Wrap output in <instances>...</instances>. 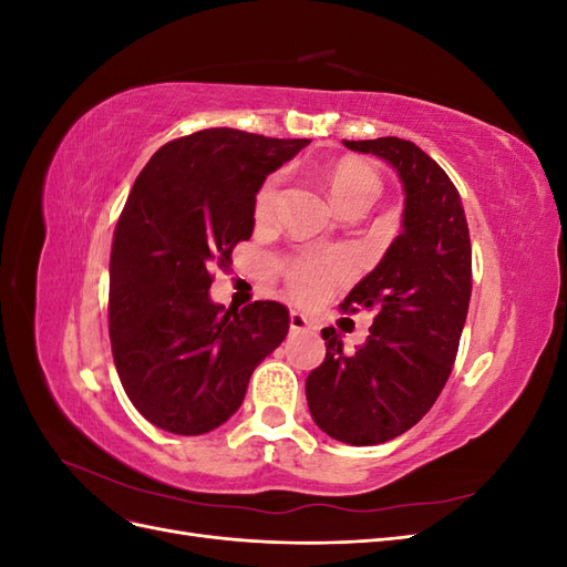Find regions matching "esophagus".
I'll list each match as a JSON object with an SVG mask.
<instances>
[{
    "instance_id": "34e87169",
    "label": "esophagus",
    "mask_w": 567,
    "mask_h": 567,
    "mask_svg": "<svg viewBox=\"0 0 567 567\" xmlns=\"http://www.w3.org/2000/svg\"><path fill=\"white\" fill-rule=\"evenodd\" d=\"M312 321L307 319L302 312H290V331H310Z\"/></svg>"
}]
</instances>
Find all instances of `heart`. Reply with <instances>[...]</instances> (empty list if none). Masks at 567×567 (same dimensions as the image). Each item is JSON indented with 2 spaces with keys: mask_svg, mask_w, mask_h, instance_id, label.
Returning <instances> with one entry per match:
<instances>
[{
  "mask_svg": "<svg viewBox=\"0 0 567 567\" xmlns=\"http://www.w3.org/2000/svg\"><path fill=\"white\" fill-rule=\"evenodd\" d=\"M329 192L336 203V208L342 213L354 203H367L371 205L381 192V179L375 175V169L367 165L364 161L357 158H342L331 165L329 175ZM279 200V177L271 175L267 177L260 188H257L255 200H252V215L257 221H269L274 210H277ZM340 267L336 262H323V260H300L286 265V279L290 290L298 298H317L326 279L333 277Z\"/></svg>",
  "mask_w": 567,
  "mask_h": 567,
  "instance_id": "b5f03b06",
  "label": "heart"
}]
</instances>
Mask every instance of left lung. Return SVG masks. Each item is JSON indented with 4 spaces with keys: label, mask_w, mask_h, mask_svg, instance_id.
Listing matches in <instances>:
<instances>
[{
    "label": "left lung",
    "mask_w": 567,
    "mask_h": 567,
    "mask_svg": "<svg viewBox=\"0 0 567 567\" xmlns=\"http://www.w3.org/2000/svg\"><path fill=\"white\" fill-rule=\"evenodd\" d=\"M342 144L398 169L402 234L340 305L375 312L367 342L346 352L336 329H323L326 357L305 392L326 435L369 447L416 425L450 379L471 302V236L456 186L416 144L398 136Z\"/></svg>",
    "instance_id": "left-lung-1"
}]
</instances>
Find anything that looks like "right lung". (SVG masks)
<instances>
[{"label": "right lung", "instance_id": "right-lung-1", "mask_svg": "<svg viewBox=\"0 0 567 567\" xmlns=\"http://www.w3.org/2000/svg\"><path fill=\"white\" fill-rule=\"evenodd\" d=\"M307 144L200 130L153 153L132 186L113 234L109 333L130 402L167 433L203 435L234 416L288 333L281 302L227 310L208 290L210 269L252 234L257 188Z\"/></svg>", "mask_w": 567, "mask_h": 567}]
</instances>
